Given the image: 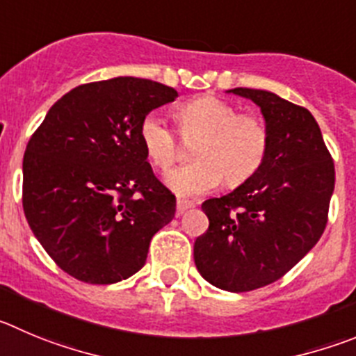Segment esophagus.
I'll return each instance as SVG.
<instances>
[{
  "mask_svg": "<svg viewBox=\"0 0 356 356\" xmlns=\"http://www.w3.org/2000/svg\"><path fill=\"white\" fill-rule=\"evenodd\" d=\"M195 207L193 202H189V200H182V198H179L177 200V212L179 214H182L184 211H188V209Z\"/></svg>",
  "mask_w": 356,
  "mask_h": 356,
  "instance_id": "obj_1",
  "label": "esophagus"
}]
</instances>
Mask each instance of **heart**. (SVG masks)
Returning <instances> with one entry per match:
<instances>
[{
  "instance_id": "1",
  "label": "heart",
  "mask_w": 356,
  "mask_h": 356,
  "mask_svg": "<svg viewBox=\"0 0 356 356\" xmlns=\"http://www.w3.org/2000/svg\"><path fill=\"white\" fill-rule=\"evenodd\" d=\"M179 131L195 140L197 161L168 172L167 184L179 197H198L218 188L221 181L235 188L253 177L264 165L270 145V131L260 115L238 112L234 103L202 95L175 108ZM142 147L152 167L167 170L181 154L177 133L158 112L142 118Z\"/></svg>"
}]
</instances>
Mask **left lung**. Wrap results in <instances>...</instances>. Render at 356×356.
<instances>
[{
	"instance_id": "obj_1",
	"label": "left lung",
	"mask_w": 356,
	"mask_h": 356,
	"mask_svg": "<svg viewBox=\"0 0 356 356\" xmlns=\"http://www.w3.org/2000/svg\"><path fill=\"white\" fill-rule=\"evenodd\" d=\"M232 92L261 108L270 145L253 177L202 204L209 228L195 241V264L205 281L242 293L283 277L320 241L335 168L307 108L261 89Z\"/></svg>"
}]
</instances>
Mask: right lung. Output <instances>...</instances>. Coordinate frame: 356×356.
I'll return each mask as SVG.
<instances>
[{"label": "right lung", "instance_id": "right-lung-1", "mask_svg": "<svg viewBox=\"0 0 356 356\" xmlns=\"http://www.w3.org/2000/svg\"><path fill=\"white\" fill-rule=\"evenodd\" d=\"M177 91L149 79L82 84L51 107L26 145L22 207L61 270L112 284L144 267L149 244L175 214L152 172L140 121Z\"/></svg>", "mask_w": 356, "mask_h": 356}]
</instances>
